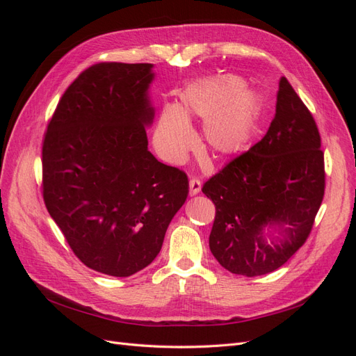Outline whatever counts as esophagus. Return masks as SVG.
<instances>
[{
    "instance_id": "34e87169",
    "label": "esophagus",
    "mask_w": 356,
    "mask_h": 356,
    "mask_svg": "<svg viewBox=\"0 0 356 356\" xmlns=\"http://www.w3.org/2000/svg\"><path fill=\"white\" fill-rule=\"evenodd\" d=\"M188 186H190V196H196V195H199L200 190H202V182H200V179H197V178H193V179H190Z\"/></svg>"
}]
</instances>
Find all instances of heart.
Here are the masks:
<instances>
[{
    "label": "heart",
    "instance_id": "heart-1",
    "mask_svg": "<svg viewBox=\"0 0 356 356\" xmlns=\"http://www.w3.org/2000/svg\"><path fill=\"white\" fill-rule=\"evenodd\" d=\"M264 102L257 90L234 74L203 77L188 84L178 106L161 111L153 143L169 163H181L196 144L191 120L204 122V148L217 159H233L246 152L261 120Z\"/></svg>",
    "mask_w": 356,
    "mask_h": 356
}]
</instances>
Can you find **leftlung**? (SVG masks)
<instances>
[{
  "label": "left lung",
  "instance_id": "left-lung-1",
  "mask_svg": "<svg viewBox=\"0 0 356 356\" xmlns=\"http://www.w3.org/2000/svg\"><path fill=\"white\" fill-rule=\"evenodd\" d=\"M324 190L316 123L282 77L266 136L202 188L217 209L209 234L212 255L234 275L275 272L306 242Z\"/></svg>",
  "mask_w": 356,
  "mask_h": 356
}]
</instances>
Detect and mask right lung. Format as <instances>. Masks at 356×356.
<instances>
[{
  "instance_id": "add662e5",
  "label": "right lung",
  "mask_w": 356,
  "mask_h": 356,
  "mask_svg": "<svg viewBox=\"0 0 356 356\" xmlns=\"http://www.w3.org/2000/svg\"><path fill=\"white\" fill-rule=\"evenodd\" d=\"M153 63L104 62L60 98L42 144V197L74 254L127 277L157 257L188 196L184 172L148 152Z\"/></svg>"
}]
</instances>
